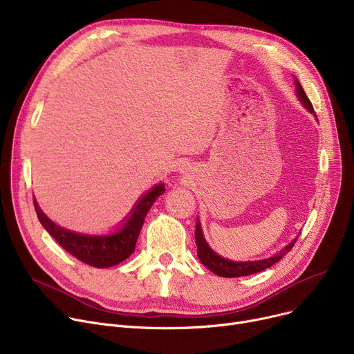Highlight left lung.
<instances>
[{
  "mask_svg": "<svg viewBox=\"0 0 354 354\" xmlns=\"http://www.w3.org/2000/svg\"><path fill=\"white\" fill-rule=\"evenodd\" d=\"M294 84H295L297 97H299V100L303 103V106L310 111V113H313L315 116L310 99L307 97L306 91L301 87L300 82L297 80L295 77H294ZM297 239H299V235H297L291 241V243L288 245H286L281 251H278L277 254H274L270 258L257 259V261H232V259H227L224 257H221L215 251L211 250V247L208 245L205 238H203L201 222L196 219L195 241H196V247H198V258L203 266H205L208 270H211L214 274H216L219 277H227V278L244 277V275H251V274H255V272H259V271H264V270L270 268L271 266H274L275 263L280 261V259L294 247Z\"/></svg>",
  "mask_w": 354,
  "mask_h": 354,
  "instance_id": "obj_1",
  "label": "left lung"
}]
</instances>
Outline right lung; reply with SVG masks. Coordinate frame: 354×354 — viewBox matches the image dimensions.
<instances>
[{
  "label": "right lung",
  "instance_id": "add662e5",
  "mask_svg": "<svg viewBox=\"0 0 354 354\" xmlns=\"http://www.w3.org/2000/svg\"><path fill=\"white\" fill-rule=\"evenodd\" d=\"M163 192V183H158L155 188L146 192L142 198H139L133 209L124 218L120 228L116 232L109 235L80 234L57 225L40 209L35 198L34 208L41 225L67 252L80 259L84 264L96 268H106L113 267L124 261L126 258H129V255H132L145 216L153 205L156 198Z\"/></svg>",
  "mask_w": 354,
  "mask_h": 354
}]
</instances>
